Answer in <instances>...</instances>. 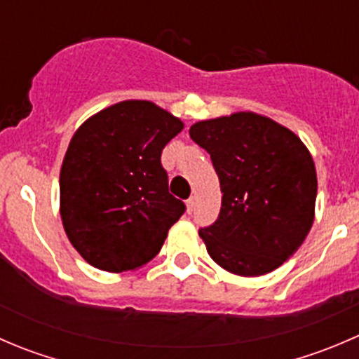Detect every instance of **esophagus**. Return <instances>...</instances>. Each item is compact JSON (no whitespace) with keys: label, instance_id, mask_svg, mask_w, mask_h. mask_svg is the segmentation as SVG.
<instances>
[{"label":"esophagus","instance_id":"obj_1","mask_svg":"<svg viewBox=\"0 0 359 359\" xmlns=\"http://www.w3.org/2000/svg\"><path fill=\"white\" fill-rule=\"evenodd\" d=\"M186 203H187V213H193L194 212V205H196V200H194V196H191Z\"/></svg>","mask_w":359,"mask_h":359}]
</instances>
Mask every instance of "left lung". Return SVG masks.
<instances>
[{"mask_svg": "<svg viewBox=\"0 0 359 359\" xmlns=\"http://www.w3.org/2000/svg\"><path fill=\"white\" fill-rule=\"evenodd\" d=\"M212 158L222 206L201 227L210 257L240 276L278 269L304 243L314 220L316 168L302 140L255 112H236L191 126Z\"/></svg>", "mask_w": 359, "mask_h": 359, "instance_id": "obj_1", "label": "left lung"}]
</instances>
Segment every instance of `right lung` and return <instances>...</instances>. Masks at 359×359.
I'll use <instances>...</instances> for the list:
<instances>
[{"mask_svg": "<svg viewBox=\"0 0 359 359\" xmlns=\"http://www.w3.org/2000/svg\"><path fill=\"white\" fill-rule=\"evenodd\" d=\"M182 121L147 100H125L86 119L60 170V217L93 267L123 273L161 250L186 205L168 193L161 165Z\"/></svg>", "mask_w": 359, "mask_h": 359, "instance_id": "right-lung-1", "label": "right lung"}]
</instances>
